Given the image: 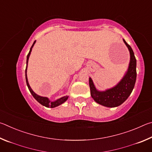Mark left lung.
I'll return each instance as SVG.
<instances>
[{
    "label": "left lung",
    "mask_w": 152,
    "mask_h": 152,
    "mask_svg": "<svg viewBox=\"0 0 152 152\" xmlns=\"http://www.w3.org/2000/svg\"><path fill=\"white\" fill-rule=\"evenodd\" d=\"M130 53V62L127 72L116 86L105 91H99L95 88L91 78H89V86L92 99L97 103L107 107H116L123 103L134 88L137 72L136 59L132 48L123 39Z\"/></svg>",
    "instance_id": "obj_1"
}]
</instances>
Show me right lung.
Returning a JSON list of instances; mask_svg holds the SVG:
<instances>
[{
    "label": "right lung",
    "mask_w": 152,
    "mask_h": 152,
    "mask_svg": "<svg viewBox=\"0 0 152 152\" xmlns=\"http://www.w3.org/2000/svg\"><path fill=\"white\" fill-rule=\"evenodd\" d=\"M35 43V41L34 42H33V45L31 46V48L30 49V51L29 53H28V55L27 56V67H26V69H25V78H26V83H27V85L28 88H29V91L31 94L33 95V96L35 98V99L37 101V102H39L41 104L43 105V106H45L46 107H50V108H54L56 107H58L59 105L61 104L62 103H64V102L67 101V99H68V96H63L60 98V99H59L58 100H56L55 101H50V100H49L48 98L47 97H43V96H39V95H37V94H35L34 92L33 91V90L31 88L29 84V82H28V80H27V64H28V60H29V56L31 54V50H32V48L33 47V45Z\"/></svg>",
    "instance_id": "add662e5"
}]
</instances>
